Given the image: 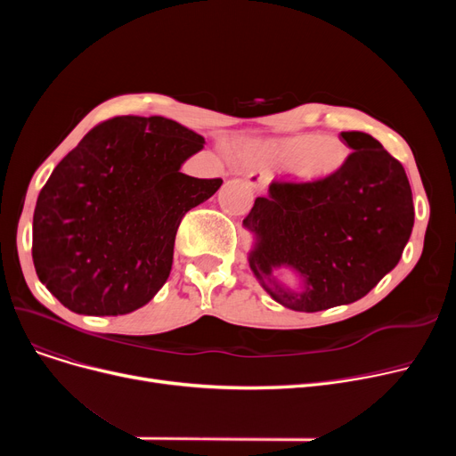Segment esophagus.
<instances>
[{
    "label": "esophagus",
    "instance_id": "obj_1",
    "mask_svg": "<svg viewBox=\"0 0 456 456\" xmlns=\"http://www.w3.org/2000/svg\"><path fill=\"white\" fill-rule=\"evenodd\" d=\"M268 183H270V175H268L266 172H262V170H255V172H251V174L248 175V184H249L255 191H262V190H265V188L268 186Z\"/></svg>",
    "mask_w": 456,
    "mask_h": 456
}]
</instances>
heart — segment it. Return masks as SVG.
<instances>
[{
	"instance_id": "heart-1",
	"label": "heart",
	"mask_w": 456,
	"mask_h": 456,
	"mask_svg": "<svg viewBox=\"0 0 456 456\" xmlns=\"http://www.w3.org/2000/svg\"><path fill=\"white\" fill-rule=\"evenodd\" d=\"M277 164H292L297 175L306 181H322L337 174L347 160V148L338 138L322 134H301L270 142L262 150Z\"/></svg>"
}]
</instances>
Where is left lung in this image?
Listing matches in <instances>:
<instances>
[{
    "label": "left lung",
    "instance_id": "1",
    "mask_svg": "<svg viewBox=\"0 0 456 456\" xmlns=\"http://www.w3.org/2000/svg\"><path fill=\"white\" fill-rule=\"evenodd\" d=\"M353 150L322 181L275 179L255 200L244 225L256 236L249 266L270 296L301 313H318L364 297L392 272L414 227V205L403 164L380 142L344 131ZM292 265L305 292L281 289L271 273Z\"/></svg>",
    "mask_w": 456,
    "mask_h": 456
}]
</instances>
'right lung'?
<instances>
[{
  "mask_svg": "<svg viewBox=\"0 0 456 456\" xmlns=\"http://www.w3.org/2000/svg\"><path fill=\"white\" fill-rule=\"evenodd\" d=\"M205 138L162 116H116L92 127L40 190L33 262L66 308L119 316L162 289L183 216L222 179L181 174Z\"/></svg>",
  "mask_w": 456,
  "mask_h": 456,
  "instance_id": "right-lung-1",
  "label": "right lung"
}]
</instances>
